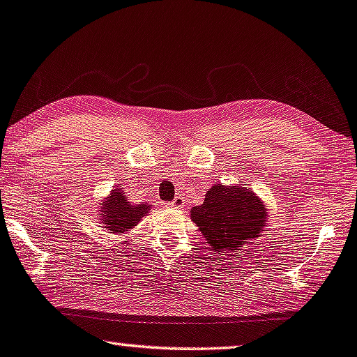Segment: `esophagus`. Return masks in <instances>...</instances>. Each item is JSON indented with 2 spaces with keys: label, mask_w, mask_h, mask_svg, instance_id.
Masks as SVG:
<instances>
[{
  "label": "esophagus",
  "mask_w": 357,
  "mask_h": 357,
  "mask_svg": "<svg viewBox=\"0 0 357 357\" xmlns=\"http://www.w3.org/2000/svg\"><path fill=\"white\" fill-rule=\"evenodd\" d=\"M166 206H168L169 208H183L184 207V201H183V197H176L174 201L168 202V204H166Z\"/></svg>",
  "instance_id": "esophagus-1"
}]
</instances>
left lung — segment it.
Returning <instances> with one entry per match:
<instances>
[{
    "label": "left lung",
    "mask_w": 357,
    "mask_h": 357,
    "mask_svg": "<svg viewBox=\"0 0 357 357\" xmlns=\"http://www.w3.org/2000/svg\"><path fill=\"white\" fill-rule=\"evenodd\" d=\"M191 220L213 255L236 253L258 236L266 222V207L250 189L215 184L207 191L204 204L191 208Z\"/></svg>",
    "instance_id": "8db88e82"
}]
</instances>
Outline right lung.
Segmentation results:
<instances>
[{"mask_svg":"<svg viewBox=\"0 0 357 357\" xmlns=\"http://www.w3.org/2000/svg\"><path fill=\"white\" fill-rule=\"evenodd\" d=\"M102 212L99 213V220L104 223L107 230L114 231H126L137 225L140 218L150 211V206L146 204H130L126 197V192L122 189H114L111 196L106 197V202L101 204Z\"/></svg>","mask_w":357,"mask_h":357,"instance_id":"1","label":"right lung"}]
</instances>
